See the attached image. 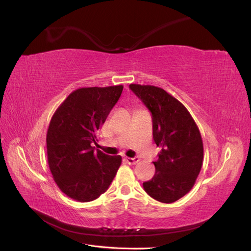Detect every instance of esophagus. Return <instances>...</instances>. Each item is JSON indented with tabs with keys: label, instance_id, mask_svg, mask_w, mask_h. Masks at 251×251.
<instances>
[{
	"label": "esophagus",
	"instance_id": "1",
	"mask_svg": "<svg viewBox=\"0 0 251 251\" xmlns=\"http://www.w3.org/2000/svg\"><path fill=\"white\" fill-rule=\"evenodd\" d=\"M125 160H126V163L131 164V165H134V164H136V163H138V162H139V158H137V157H135V158L126 157Z\"/></svg>",
	"mask_w": 251,
	"mask_h": 251
}]
</instances>
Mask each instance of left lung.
<instances>
[{
    "label": "left lung",
    "instance_id": "8db88e82",
    "mask_svg": "<svg viewBox=\"0 0 251 251\" xmlns=\"http://www.w3.org/2000/svg\"><path fill=\"white\" fill-rule=\"evenodd\" d=\"M130 89L151 113L153 138L161 151L155 175L143 182L151 198L173 203L193 188L202 168L203 141L194 118L177 98L155 86L131 83Z\"/></svg>",
    "mask_w": 251,
    "mask_h": 251
}]
</instances>
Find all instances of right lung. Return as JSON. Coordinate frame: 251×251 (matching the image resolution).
<instances>
[{
	"label": "right lung",
	"mask_w": 251,
	"mask_h": 251,
	"mask_svg": "<svg viewBox=\"0 0 251 251\" xmlns=\"http://www.w3.org/2000/svg\"><path fill=\"white\" fill-rule=\"evenodd\" d=\"M123 89V85L79 88L53 114L46 138L49 169L60 191L73 200L97 199L119 169V155H107L92 146Z\"/></svg>",
	"instance_id": "right-lung-1"
}]
</instances>
